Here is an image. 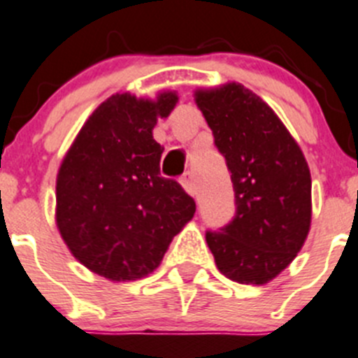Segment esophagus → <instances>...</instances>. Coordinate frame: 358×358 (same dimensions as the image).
<instances>
[{
	"mask_svg": "<svg viewBox=\"0 0 358 358\" xmlns=\"http://www.w3.org/2000/svg\"><path fill=\"white\" fill-rule=\"evenodd\" d=\"M181 185L182 188L186 189V192L189 193V195L195 196L196 195V179H195V173L192 172V170H188V172H185V176L181 177Z\"/></svg>",
	"mask_w": 358,
	"mask_h": 358,
	"instance_id": "1",
	"label": "esophagus"
}]
</instances>
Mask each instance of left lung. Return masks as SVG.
<instances>
[{"instance_id":"left-lung-1","label":"left lung","mask_w":358,"mask_h":358,"mask_svg":"<svg viewBox=\"0 0 358 358\" xmlns=\"http://www.w3.org/2000/svg\"><path fill=\"white\" fill-rule=\"evenodd\" d=\"M195 101L232 173L236 216L206 241L217 268L265 285L292 264L311 227V173L271 107L237 83L199 90Z\"/></svg>"}]
</instances>
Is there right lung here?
<instances>
[{
    "label": "right lung",
    "instance_id": "add662e5",
    "mask_svg": "<svg viewBox=\"0 0 358 358\" xmlns=\"http://www.w3.org/2000/svg\"><path fill=\"white\" fill-rule=\"evenodd\" d=\"M177 94H112L90 115L57 172L56 223L77 260L110 281L151 274L195 214V200L159 173L152 138Z\"/></svg>",
    "mask_w": 358,
    "mask_h": 358
}]
</instances>
